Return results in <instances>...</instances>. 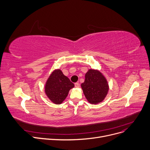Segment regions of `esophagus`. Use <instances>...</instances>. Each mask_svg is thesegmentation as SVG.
<instances>
[{
    "instance_id": "obj_1",
    "label": "esophagus",
    "mask_w": 150,
    "mask_h": 150,
    "mask_svg": "<svg viewBox=\"0 0 150 150\" xmlns=\"http://www.w3.org/2000/svg\"><path fill=\"white\" fill-rule=\"evenodd\" d=\"M75 87H76V88L79 87V84L78 83H75Z\"/></svg>"
}]
</instances>
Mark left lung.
Segmentation results:
<instances>
[{
  "label": "left lung",
  "mask_w": 150,
  "mask_h": 150,
  "mask_svg": "<svg viewBox=\"0 0 150 150\" xmlns=\"http://www.w3.org/2000/svg\"><path fill=\"white\" fill-rule=\"evenodd\" d=\"M81 86L87 101L92 104L103 102L109 91L106 78L101 72L93 69L88 70Z\"/></svg>",
  "instance_id": "8db88e82"
}]
</instances>
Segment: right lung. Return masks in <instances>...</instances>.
Wrapping results in <instances>:
<instances>
[{
  "label": "right lung",
  "mask_w": 150,
  "mask_h": 150,
  "mask_svg": "<svg viewBox=\"0 0 150 150\" xmlns=\"http://www.w3.org/2000/svg\"><path fill=\"white\" fill-rule=\"evenodd\" d=\"M74 87V83L60 69H55L46 81L45 92L52 103L61 104L67 96L70 90Z\"/></svg>",
  "instance_id": "right-lung-1"
}]
</instances>
